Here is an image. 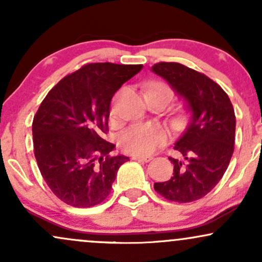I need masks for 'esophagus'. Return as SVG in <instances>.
Segmentation results:
<instances>
[{"label":"esophagus","instance_id":"1","mask_svg":"<svg viewBox=\"0 0 262 262\" xmlns=\"http://www.w3.org/2000/svg\"><path fill=\"white\" fill-rule=\"evenodd\" d=\"M132 159L135 161H140V162H148L151 160V156H141V155H133Z\"/></svg>","mask_w":262,"mask_h":262}]
</instances>
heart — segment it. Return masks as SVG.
Listing matches in <instances>:
<instances>
[{
    "label": "heart",
    "instance_id": "b5f03b06",
    "mask_svg": "<svg viewBox=\"0 0 262 262\" xmlns=\"http://www.w3.org/2000/svg\"><path fill=\"white\" fill-rule=\"evenodd\" d=\"M154 86L167 87L161 83ZM167 140L166 129L156 124H134L119 135V145L134 155H149Z\"/></svg>",
    "mask_w": 262,
    "mask_h": 262
}]
</instances>
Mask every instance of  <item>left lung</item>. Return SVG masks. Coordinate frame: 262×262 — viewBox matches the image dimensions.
<instances>
[{"mask_svg":"<svg viewBox=\"0 0 262 262\" xmlns=\"http://www.w3.org/2000/svg\"><path fill=\"white\" fill-rule=\"evenodd\" d=\"M151 71L167 81L189 113L175 143L182 158H169L173 176L155 182L154 188L169 201L193 202L209 193L228 169L235 140L233 104L218 83L179 62H159Z\"/></svg>","mask_w":262,"mask_h":262,"instance_id":"1","label":"left lung"}]
</instances>
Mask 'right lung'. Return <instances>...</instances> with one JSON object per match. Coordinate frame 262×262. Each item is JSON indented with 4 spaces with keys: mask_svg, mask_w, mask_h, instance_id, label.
<instances>
[{
    "mask_svg": "<svg viewBox=\"0 0 262 262\" xmlns=\"http://www.w3.org/2000/svg\"><path fill=\"white\" fill-rule=\"evenodd\" d=\"M143 65L87 64L50 90L33 119L34 155L41 176L59 200L90 208L111 193L124 155L102 138L110 106L121 86Z\"/></svg>",
    "mask_w": 262,
    "mask_h": 262,
    "instance_id": "add662e5",
    "label": "right lung"
}]
</instances>
